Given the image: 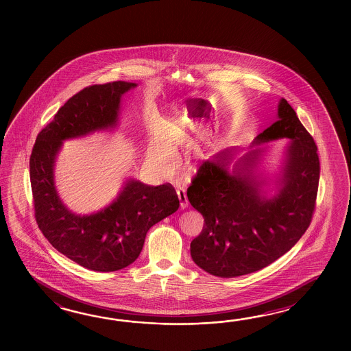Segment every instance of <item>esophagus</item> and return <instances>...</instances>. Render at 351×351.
I'll return each instance as SVG.
<instances>
[{
  "instance_id": "esophagus-1",
  "label": "esophagus",
  "mask_w": 351,
  "mask_h": 351,
  "mask_svg": "<svg viewBox=\"0 0 351 351\" xmlns=\"http://www.w3.org/2000/svg\"><path fill=\"white\" fill-rule=\"evenodd\" d=\"M177 194H178L180 208H186V207H188V204H189V202H188V198H186V192H184L183 189H177Z\"/></svg>"
}]
</instances>
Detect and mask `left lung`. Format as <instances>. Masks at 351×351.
Listing matches in <instances>:
<instances>
[{
    "mask_svg": "<svg viewBox=\"0 0 351 351\" xmlns=\"http://www.w3.org/2000/svg\"><path fill=\"white\" fill-rule=\"evenodd\" d=\"M276 121L254 144L290 138L282 186L266 199L251 169L260 150H252L228 168L234 149L204 162L186 189L191 204L204 218L201 234L191 242L197 266L218 277H237L269 266L290 251L313 221L320 178V160L313 136L286 99Z\"/></svg>",
    "mask_w": 351,
    "mask_h": 351,
    "instance_id": "obj_1",
    "label": "left lung"
}]
</instances>
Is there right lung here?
<instances>
[{"label": "right lung", "instance_id": "1", "mask_svg": "<svg viewBox=\"0 0 351 351\" xmlns=\"http://www.w3.org/2000/svg\"><path fill=\"white\" fill-rule=\"evenodd\" d=\"M134 86L133 82H112L80 90L38 133L31 153V189L38 228L60 254L99 272L133 263L150 227L179 207L171 183L150 186L130 179L109 207L95 215L76 216L55 189L53 163L62 141L115 127L120 97Z\"/></svg>", "mask_w": 351, "mask_h": 351}]
</instances>
